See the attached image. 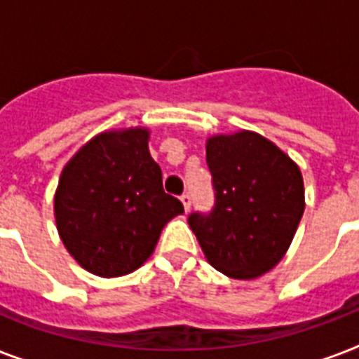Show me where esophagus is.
Segmentation results:
<instances>
[{"mask_svg":"<svg viewBox=\"0 0 359 359\" xmlns=\"http://www.w3.org/2000/svg\"><path fill=\"white\" fill-rule=\"evenodd\" d=\"M180 201H182V205H184L186 212H190V207H191L190 196H188V194H184V196H180Z\"/></svg>","mask_w":359,"mask_h":359,"instance_id":"obj_1","label":"esophagus"}]
</instances>
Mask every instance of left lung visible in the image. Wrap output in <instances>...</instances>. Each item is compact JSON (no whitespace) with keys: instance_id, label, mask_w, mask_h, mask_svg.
Listing matches in <instances>:
<instances>
[{"instance_id":"8db88e82","label":"left lung","mask_w":359,"mask_h":359,"mask_svg":"<svg viewBox=\"0 0 359 359\" xmlns=\"http://www.w3.org/2000/svg\"><path fill=\"white\" fill-rule=\"evenodd\" d=\"M207 163L216 205L188 218L205 259L233 279H255L285 257L306 208L298 163L264 135H210Z\"/></svg>"}]
</instances>
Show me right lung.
<instances>
[{"instance_id": "obj_1", "label": "right lung", "mask_w": 359, "mask_h": 359, "mask_svg": "<svg viewBox=\"0 0 359 359\" xmlns=\"http://www.w3.org/2000/svg\"><path fill=\"white\" fill-rule=\"evenodd\" d=\"M145 126L106 130L70 158L53 197L57 233L87 272L119 278L152 255L169 219L184 212L162 186Z\"/></svg>"}]
</instances>
